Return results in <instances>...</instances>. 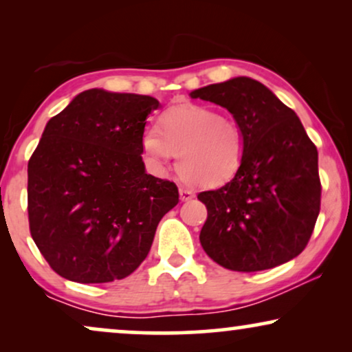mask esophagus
I'll use <instances>...</instances> for the list:
<instances>
[{"label":"esophagus","mask_w":352,"mask_h":352,"mask_svg":"<svg viewBox=\"0 0 352 352\" xmlns=\"http://www.w3.org/2000/svg\"><path fill=\"white\" fill-rule=\"evenodd\" d=\"M179 197H181L182 201H187V200L194 199L195 194L192 190H189V189H184V187H181V189H179Z\"/></svg>","instance_id":"1"}]
</instances>
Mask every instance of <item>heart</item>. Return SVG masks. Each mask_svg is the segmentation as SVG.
I'll return each instance as SVG.
<instances>
[{
	"mask_svg": "<svg viewBox=\"0 0 352 352\" xmlns=\"http://www.w3.org/2000/svg\"><path fill=\"white\" fill-rule=\"evenodd\" d=\"M142 151L157 166L176 155L177 173L190 184L216 189L234 179L245 155V133L232 118L213 109L179 105L160 118V131L147 126L141 138Z\"/></svg>",
	"mask_w": 352,
	"mask_h": 352,
	"instance_id": "heart-1",
	"label": "heart"
}]
</instances>
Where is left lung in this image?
Instances as JSON below:
<instances>
[{
  "label": "left lung",
  "mask_w": 352,
  "mask_h": 352,
  "mask_svg": "<svg viewBox=\"0 0 352 352\" xmlns=\"http://www.w3.org/2000/svg\"><path fill=\"white\" fill-rule=\"evenodd\" d=\"M228 109L245 133V155L232 181L200 192L208 210L200 243L219 266L271 269L296 258L320 211L317 148L300 118L271 89L248 76L190 93Z\"/></svg>",
  "instance_id": "8db88e82"
}]
</instances>
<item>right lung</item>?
Listing matches in <instances>:
<instances>
[{"instance_id":"obj_1","label":"right lung","mask_w":352,"mask_h":352,"mask_svg":"<svg viewBox=\"0 0 352 352\" xmlns=\"http://www.w3.org/2000/svg\"><path fill=\"white\" fill-rule=\"evenodd\" d=\"M155 98L88 89L46 123L28 162V223L38 250L67 280L104 283L136 271L175 182L147 175L141 138Z\"/></svg>"}]
</instances>
